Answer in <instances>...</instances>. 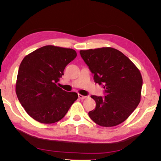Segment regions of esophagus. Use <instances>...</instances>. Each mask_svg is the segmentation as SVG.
Returning <instances> with one entry per match:
<instances>
[{"mask_svg": "<svg viewBox=\"0 0 161 161\" xmlns=\"http://www.w3.org/2000/svg\"><path fill=\"white\" fill-rule=\"evenodd\" d=\"M79 98H80V99H85V98H86V97L84 96V95H82L80 94H79Z\"/></svg>", "mask_w": 161, "mask_h": 161, "instance_id": "34e87169", "label": "esophagus"}]
</instances>
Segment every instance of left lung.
<instances>
[{"label": "left lung", "instance_id": "8db88e82", "mask_svg": "<svg viewBox=\"0 0 161 161\" xmlns=\"http://www.w3.org/2000/svg\"><path fill=\"white\" fill-rule=\"evenodd\" d=\"M80 54L94 75L95 82L105 89L104 97L91 95L96 107L89 112L90 118L103 127L124 122L140 101L142 78L140 70L113 47L80 50Z\"/></svg>", "mask_w": 161, "mask_h": 161}]
</instances>
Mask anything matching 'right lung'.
Returning <instances> with one entry per match:
<instances>
[{
    "instance_id": "1",
    "label": "right lung",
    "mask_w": 161,
    "mask_h": 161,
    "mask_svg": "<svg viewBox=\"0 0 161 161\" xmlns=\"http://www.w3.org/2000/svg\"><path fill=\"white\" fill-rule=\"evenodd\" d=\"M76 55L70 48L46 46L23 58L18 71L16 94L33 119L43 124L57 122L78 99L76 92H66L56 85Z\"/></svg>"
}]
</instances>
